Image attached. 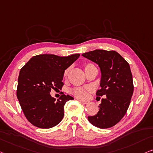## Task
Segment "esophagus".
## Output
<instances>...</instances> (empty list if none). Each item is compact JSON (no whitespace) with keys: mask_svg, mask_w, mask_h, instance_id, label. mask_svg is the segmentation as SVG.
Segmentation results:
<instances>
[{"mask_svg":"<svg viewBox=\"0 0 153 153\" xmlns=\"http://www.w3.org/2000/svg\"><path fill=\"white\" fill-rule=\"evenodd\" d=\"M79 101L82 104H88V101H84V100H79Z\"/></svg>","mask_w":153,"mask_h":153,"instance_id":"obj_1","label":"esophagus"}]
</instances>
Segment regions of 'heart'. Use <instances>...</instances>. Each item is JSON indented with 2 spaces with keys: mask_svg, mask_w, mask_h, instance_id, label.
<instances>
[{
  "mask_svg": "<svg viewBox=\"0 0 153 153\" xmlns=\"http://www.w3.org/2000/svg\"><path fill=\"white\" fill-rule=\"evenodd\" d=\"M89 65H91V64H87V65H86L85 66H84V68H85L86 67H87V66ZM68 71H69V70L68 69H67L65 71V77L67 76ZM71 93L75 97H76L77 98H78V99L85 98V97H86V95H87L86 90L85 89V88H82V87L73 88V89L71 91Z\"/></svg>",
  "mask_w": 153,
  "mask_h": 153,
  "instance_id": "1",
  "label": "heart"
}]
</instances>
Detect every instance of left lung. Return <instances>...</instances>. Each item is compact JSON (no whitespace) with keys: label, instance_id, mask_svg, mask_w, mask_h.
<instances>
[{"label":"left lung","instance_id":"obj_1","mask_svg":"<svg viewBox=\"0 0 153 153\" xmlns=\"http://www.w3.org/2000/svg\"><path fill=\"white\" fill-rule=\"evenodd\" d=\"M99 65L102 73L97 96L105 95L99 105L100 110L88 120L93 126L108 128L117 124L126 113L134 86L129 64L115 51L96 49L82 54Z\"/></svg>","mask_w":153,"mask_h":153}]
</instances>
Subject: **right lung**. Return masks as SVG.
Listing matches in <instances>:
<instances>
[{
	"instance_id": "1",
	"label": "right lung",
	"mask_w": 153,
	"mask_h": 153,
	"mask_svg": "<svg viewBox=\"0 0 153 153\" xmlns=\"http://www.w3.org/2000/svg\"><path fill=\"white\" fill-rule=\"evenodd\" d=\"M79 56V53L65 57L38 55L20 69L16 95L25 116L33 126L50 128L62 121L64 106L74 97L63 94L56 101L50 92L62 87L65 71Z\"/></svg>"
}]
</instances>
